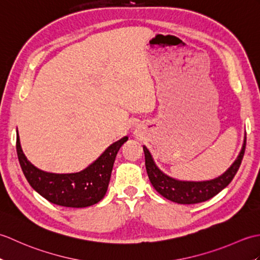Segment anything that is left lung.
I'll use <instances>...</instances> for the list:
<instances>
[{
  "label": "left lung",
  "instance_id": "1",
  "mask_svg": "<svg viewBox=\"0 0 260 260\" xmlns=\"http://www.w3.org/2000/svg\"><path fill=\"white\" fill-rule=\"evenodd\" d=\"M143 148H144L145 167L148 179H150L154 189L168 200L181 204H193L207 201L209 199L213 198L233 181L237 171L239 170L242 157H244L246 150V137L239 156L237 157L234 164L219 178L202 182L178 181L165 175L157 169L146 146H143Z\"/></svg>",
  "mask_w": 260,
  "mask_h": 260
}]
</instances>
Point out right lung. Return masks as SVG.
I'll return each mask as SVG.
<instances>
[{
    "label": "right lung",
    "mask_w": 260,
    "mask_h": 260,
    "mask_svg": "<svg viewBox=\"0 0 260 260\" xmlns=\"http://www.w3.org/2000/svg\"><path fill=\"white\" fill-rule=\"evenodd\" d=\"M125 136L110 145L95 162L78 173L54 174L43 172L27 161L21 150L19 135L16 153L22 172L29 184L49 202L68 208H85L99 202L107 191L115 157Z\"/></svg>",
    "instance_id": "obj_1"
}]
</instances>
